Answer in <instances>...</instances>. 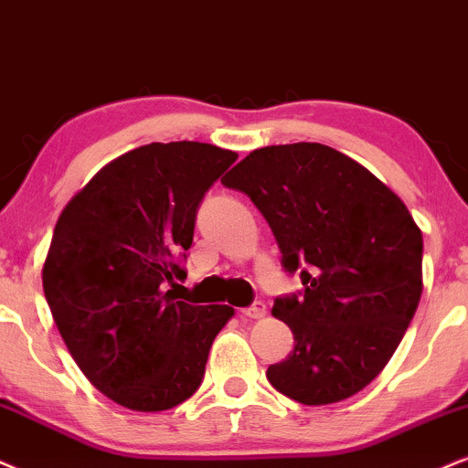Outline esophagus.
<instances>
[{
  "mask_svg": "<svg viewBox=\"0 0 468 468\" xmlns=\"http://www.w3.org/2000/svg\"><path fill=\"white\" fill-rule=\"evenodd\" d=\"M241 313H244V315L250 317V319H259V317L265 315V304L261 303V300H254V303Z\"/></svg>",
  "mask_w": 468,
  "mask_h": 468,
  "instance_id": "1",
  "label": "esophagus"
}]
</instances>
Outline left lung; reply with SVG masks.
I'll list each match as a JSON object with an SVG mask.
<instances>
[{
	"instance_id": "8db88e82",
	"label": "left lung",
	"mask_w": 468,
	"mask_h": 468,
	"mask_svg": "<svg viewBox=\"0 0 468 468\" xmlns=\"http://www.w3.org/2000/svg\"><path fill=\"white\" fill-rule=\"evenodd\" d=\"M224 187L246 194L304 289L274 300L293 352L268 367L278 393L300 404L347 399L398 350L421 300L423 238L380 179L317 142L252 151Z\"/></svg>"
}]
</instances>
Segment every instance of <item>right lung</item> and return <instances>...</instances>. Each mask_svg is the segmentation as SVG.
Segmentation results:
<instances>
[{
    "label": "right lung",
    "mask_w": 468,
    "mask_h": 468,
    "mask_svg": "<svg viewBox=\"0 0 468 468\" xmlns=\"http://www.w3.org/2000/svg\"><path fill=\"white\" fill-rule=\"evenodd\" d=\"M238 153L205 142L140 146L92 176L58 218L43 268L53 322L84 376L140 412L197 393L233 309L176 300L198 207Z\"/></svg>",
    "instance_id": "right-lung-1"
}]
</instances>
